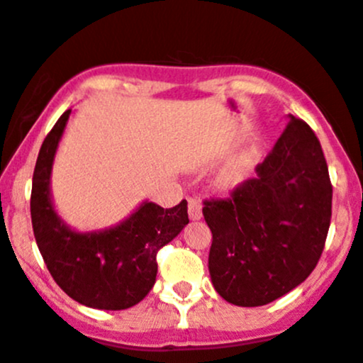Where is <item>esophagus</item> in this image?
I'll list each match as a JSON object with an SVG mask.
<instances>
[{
  "label": "esophagus",
  "instance_id": "esophagus-1",
  "mask_svg": "<svg viewBox=\"0 0 363 363\" xmlns=\"http://www.w3.org/2000/svg\"><path fill=\"white\" fill-rule=\"evenodd\" d=\"M188 215L191 220L202 218V204L199 199H189L188 201Z\"/></svg>",
  "mask_w": 363,
  "mask_h": 363
}]
</instances>
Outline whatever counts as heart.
I'll return each mask as SVG.
<instances>
[{"label":"heart","instance_id":"obj_1","mask_svg":"<svg viewBox=\"0 0 363 363\" xmlns=\"http://www.w3.org/2000/svg\"><path fill=\"white\" fill-rule=\"evenodd\" d=\"M238 179V174L236 172H229L228 174V182H235Z\"/></svg>","mask_w":363,"mask_h":363}]
</instances>
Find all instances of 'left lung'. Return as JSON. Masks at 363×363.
Wrapping results in <instances>:
<instances>
[{
    "mask_svg": "<svg viewBox=\"0 0 363 363\" xmlns=\"http://www.w3.org/2000/svg\"><path fill=\"white\" fill-rule=\"evenodd\" d=\"M331 197L319 140L290 114L256 177L229 199L204 202L213 233L209 276L220 297L236 306H263L299 286L323 254Z\"/></svg>",
    "mask_w": 363,
    "mask_h": 363,
    "instance_id": "1",
    "label": "left lung"
}]
</instances>
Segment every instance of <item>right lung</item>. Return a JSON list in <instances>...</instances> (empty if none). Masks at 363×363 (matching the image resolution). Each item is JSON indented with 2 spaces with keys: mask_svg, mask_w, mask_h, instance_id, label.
<instances>
[{
  "mask_svg": "<svg viewBox=\"0 0 363 363\" xmlns=\"http://www.w3.org/2000/svg\"><path fill=\"white\" fill-rule=\"evenodd\" d=\"M71 109L57 120L33 170V236L50 274L60 289L84 306L96 310H125L147 297L157 276V250L184 229L188 202L164 209L145 201L128 218L101 231L71 229L52 202L50 177Z\"/></svg>",
  "mask_w": 363,
  "mask_h": 363,
  "instance_id": "right-lung-1",
  "label": "right lung"
}]
</instances>
